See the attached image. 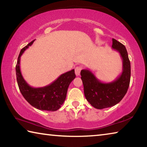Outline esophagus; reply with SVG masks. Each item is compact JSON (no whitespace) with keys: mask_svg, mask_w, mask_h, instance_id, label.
<instances>
[{"mask_svg":"<svg viewBox=\"0 0 147 147\" xmlns=\"http://www.w3.org/2000/svg\"><path fill=\"white\" fill-rule=\"evenodd\" d=\"M82 69V66H77L75 68V74L76 76H79L80 74V71Z\"/></svg>","mask_w":147,"mask_h":147,"instance_id":"1","label":"esophagus"}]
</instances>
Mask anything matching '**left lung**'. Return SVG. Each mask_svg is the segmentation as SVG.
<instances>
[{
  "label": "left lung",
  "instance_id": "left-lung-1",
  "mask_svg": "<svg viewBox=\"0 0 147 147\" xmlns=\"http://www.w3.org/2000/svg\"><path fill=\"white\" fill-rule=\"evenodd\" d=\"M111 47L118 52L123 59V71L115 80L102 82L88 69H82L80 73L87 100L92 106L99 109L118 104L126 94L130 85V62L126 47L115 39H112Z\"/></svg>",
  "mask_w": 147,
  "mask_h": 147
}]
</instances>
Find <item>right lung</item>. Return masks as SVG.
I'll return each instance as SVG.
<instances>
[{
	"instance_id": "add662e5",
	"label": "right lung",
	"mask_w": 147,
	"mask_h": 147,
	"mask_svg": "<svg viewBox=\"0 0 147 147\" xmlns=\"http://www.w3.org/2000/svg\"><path fill=\"white\" fill-rule=\"evenodd\" d=\"M32 41L21 49L17 59L16 71L19 90L28 102L39 110L54 111L60 108L66 98L69 84L75 78L74 69L61 74L56 80L42 88H33L24 79L20 69V59L25 50L34 43Z\"/></svg>"
}]
</instances>
